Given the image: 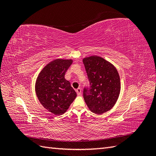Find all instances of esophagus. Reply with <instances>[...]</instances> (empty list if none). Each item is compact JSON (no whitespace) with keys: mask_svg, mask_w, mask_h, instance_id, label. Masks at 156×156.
Wrapping results in <instances>:
<instances>
[{"mask_svg":"<svg viewBox=\"0 0 156 156\" xmlns=\"http://www.w3.org/2000/svg\"><path fill=\"white\" fill-rule=\"evenodd\" d=\"M76 92H77V95H79V96H80L81 94V88H77V90H76Z\"/></svg>","mask_w":156,"mask_h":156,"instance_id":"34e87169","label":"esophagus"}]
</instances>
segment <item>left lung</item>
Wrapping results in <instances>:
<instances>
[{
  "label": "left lung",
  "mask_w": 156,
  "mask_h": 156,
  "mask_svg": "<svg viewBox=\"0 0 156 156\" xmlns=\"http://www.w3.org/2000/svg\"><path fill=\"white\" fill-rule=\"evenodd\" d=\"M83 62L90 85L83 91L84 101L92 112L102 115L114 107L119 97V73L114 65L101 56H88Z\"/></svg>",
  "instance_id": "8db88e82"
}]
</instances>
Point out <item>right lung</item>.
Wrapping results in <instances>:
<instances>
[{"mask_svg":"<svg viewBox=\"0 0 156 156\" xmlns=\"http://www.w3.org/2000/svg\"><path fill=\"white\" fill-rule=\"evenodd\" d=\"M72 59L56 58L41 69L36 79L35 91L41 104L55 115L64 114L77 97V93L65 79Z\"/></svg>","mask_w":156,"mask_h":156,"instance_id":"1","label":"right lung"}]
</instances>
